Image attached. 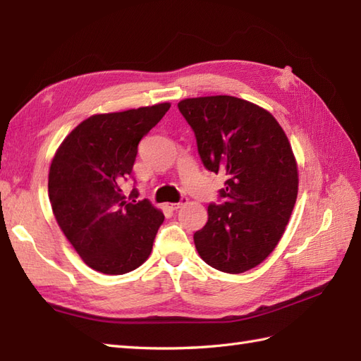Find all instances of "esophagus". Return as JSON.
<instances>
[{"mask_svg":"<svg viewBox=\"0 0 361 361\" xmlns=\"http://www.w3.org/2000/svg\"><path fill=\"white\" fill-rule=\"evenodd\" d=\"M185 203H188V198H186V197H183V198H181V202H178V203H167L166 206H167V208H171L172 211H176V209H180L181 206L185 204Z\"/></svg>","mask_w":361,"mask_h":361,"instance_id":"34e87169","label":"esophagus"}]
</instances>
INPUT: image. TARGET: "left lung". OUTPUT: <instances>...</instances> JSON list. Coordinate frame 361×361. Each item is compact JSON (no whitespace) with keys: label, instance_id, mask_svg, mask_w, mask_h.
I'll return each instance as SVG.
<instances>
[{"label":"left lung","instance_id":"1","mask_svg":"<svg viewBox=\"0 0 361 361\" xmlns=\"http://www.w3.org/2000/svg\"><path fill=\"white\" fill-rule=\"evenodd\" d=\"M178 110L204 167L228 176L225 202L208 206L195 248L219 271H248L271 255L295 208L298 163L288 137L270 111L234 96L183 99Z\"/></svg>","mask_w":361,"mask_h":361}]
</instances>
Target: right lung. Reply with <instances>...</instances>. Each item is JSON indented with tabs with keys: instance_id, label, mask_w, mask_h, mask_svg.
Masks as SVG:
<instances>
[{
	"instance_id": "obj_1",
	"label": "right lung",
	"mask_w": 361,
	"mask_h": 361,
	"mask_svg": "<svg viewBox=\"0 0 361 361\" xmlns=\"http://www.w3.org/2000/svg\"><path fill=\"white\" fill-rule=\"evenodd\" d=\"M171 104L93 114L60 144L48 176L54 217L83 262L104 274H124L152 252L164 214L147 198L122 190L137 144Z\"/></svg>"
}]
</instances>
